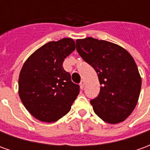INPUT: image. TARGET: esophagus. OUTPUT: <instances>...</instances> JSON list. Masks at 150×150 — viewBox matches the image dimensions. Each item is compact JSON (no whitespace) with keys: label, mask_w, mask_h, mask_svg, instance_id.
<instances>
[{"label":"esophagus","mask_w":150,"mask_h":150,"mask_svg":"<svg viewBox=\"0 0 150 150\" xmlns=\"http://www.w3.org/2000/svg\"><path fill=\"white\" fill-rule=\"evenodd\" d=\"M79 86H80V88H81V89H83V88H84V86H85L84 80H82V81L80 82V84H79Z\"/></svg>","instance_id":"obj_1"}]
</instances>
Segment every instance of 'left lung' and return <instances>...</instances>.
I'll use <instances>...</instances> for the list:
<instances>
[{"mask_svg": "<svg viewBox=\"0 0 150 150\" xmlns=\"http://www.w3.org/2000/svg\"><path fill=\"white\" fill-rule=\"evenodd\" d=\"M76 50L95 69L101 85L100 94L90 101L95 113L109 124L124 121L135 108L142 88L132 55L119 45L91 37L76 40Z\"/></svg>", "mask_w": 150, "mask_h": 150, "instance_id": "left-lung-1", "label": "left lung"}]
</instances>
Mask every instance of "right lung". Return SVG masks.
Masks as SVG:
<instances>
[{
  "mask_svg": "<svg viewBox=\"0 0 150 150\" xmlns=\"http://www.w3.org/2000/svg\"><path fill=\"white\" fill-rule=\"evenodd\" d=\"M75 50L72 38L49 42L25 62L19 75L18 93L31 115L42 122H54L65 116L79 93V86L62 67Z\"/></svg>",
  "mask_w": 150,
  "mask_h": 150,
  "instance_id": "right-lung-1",
  "label": "right lung"
}]
</instances>
